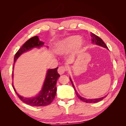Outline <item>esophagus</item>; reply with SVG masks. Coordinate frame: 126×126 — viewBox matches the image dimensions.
I'll list each match as a JSON object with an SVG mask.
<instances>
[{
    "mask_svg": "<svg viewBox=\"0 0 126 126\" xmlns=\"http://www.w3.org/2000/svg\"><path fill=\"white\" fill-rule=\"evenodd\" d=\"M67 70V67L66 66H61L59 67L58 69V72L59 75H63Z\"/></svg>",
    "mask_w": 126,
    "mask_h": 126,
    "instance_id": "34e87169",
    "label": "esophagus"
}]
</instances>
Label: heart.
I'll list each match as a JSON object with an SVG mask.
<instances>
[{
	"label": "heart",
	"instance_id": "obj_1",
	"mask_svg": "<svg viewBox=\"0 0 126 126\" xmlns=\"http://www.w3.org/2000/svg\"><path fill=\"white\" fill-rule=\"evenodd\" d=\"M79 39V36H71L66 38L59 43L57 47V52L59 54H63L70 51L74 47L75 52H79L85 44L84 40Z\"/></svg>",
	"mask_w": 126,
	"mask_h": 126
}]
</instances>
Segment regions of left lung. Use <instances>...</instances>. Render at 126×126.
Returning a JSON list of instances; mask_svg holds the SVG:
<instances>
[{
	"instance_id": "left-lung-1",
	"label": "left lung",
	"mask_w": 126,
	"mask_h": 126,
	"mask_svg": "<svg viewBox=\"0 0 126 126\" xmlns=\"http://www.w3.org/2000/svg\"><path fill=\"white\" fill-rule=\"evenodd\" d=\"M90 36H91V41H92V43L93 44L97 45L98 46H101L102 47H104V48H105L106 49H108L107 46L105 44L104 42L103 41V40L100 38V37H99L98 36H97V35H96L95 34H94L92 32H91V33H90ZM70 81L72 83V87H73V88H74V90L75 91L76 95H77V97L80 99L81 100H82L83 102H87V103L97 102H99V101L102 100V99H104L107 96V95H106V96H105L104 97H102L99 98H96V99H87V98H83V97L80 96V94L77 93V91H76L75 88V86L73 84V82H72V81L71 80L70 77Z\"/></svg>"
}]
</instances>
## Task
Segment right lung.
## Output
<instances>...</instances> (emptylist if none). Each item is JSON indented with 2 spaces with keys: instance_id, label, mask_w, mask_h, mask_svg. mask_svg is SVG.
I'll return each mask as SVG.
<instances>
[{
  "instance_id": "right-lung-1",
  "label": "right lung",
  "mask_w": 126,
  "mask_h": 126,
  "mask_svg": "<svg viewBox=\"0 0 126 126\" xmlns=\"http://www.w3.org/2000/svg\"><path fill=\"white\" fill-rule=\"evenodd\" d=\"M44 45V42L40 41L39 39L38 36H34L27 41L22 45V46L19 49L16 54H15L14 57L13 69L15 63H16L19 57L23 53L32 50L33 48H40L43 47ZM47 47H48L47 46ZM58 68V67H57L56 68H55V69H48L41 90L40 91L38 94H37L36 96L30 98H25L20 96V95L17 93L16 89L14 88L13 82V87L15 93H16L18 97L22 101L30 106H45L50 104L55 97L57 92L56 83L57 80L58 79L59 77H60V75L58 74V72H57ZM13 77L14 74L13 71Z\"/></svg>"
}]
</instances>
